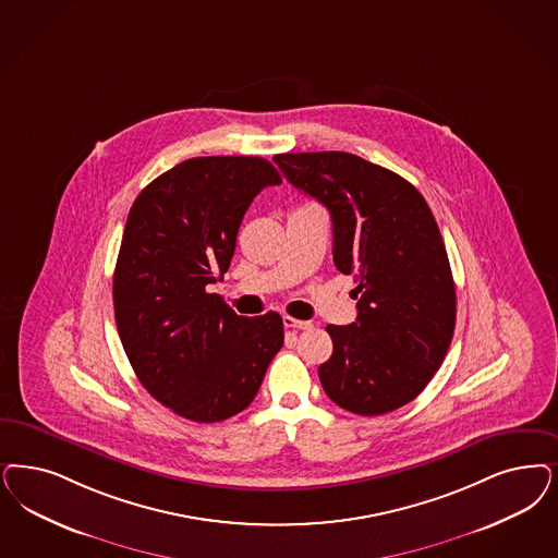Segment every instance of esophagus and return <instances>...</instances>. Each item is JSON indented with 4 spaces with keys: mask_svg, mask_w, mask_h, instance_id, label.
Returning a JSON list of instances; mask_svg holds the SVG:
<instances>
[{
    "mask_svg": "<svg viewBox=\"0 0 558 558\" xmlns=\"http://www.w3.org/2000/svg\"><path fill=\"white\" fill-rule=\"evenodd\" d=\"M284 327H290V329H308L311 327V322H303V319H294V317H290V315H284Z\"/></svg>",
    "mask_w": 558,
    "mask_h": 558,
    "instance_id": "esophagus-1",
    "label": "esophagus"
}]
</instances>
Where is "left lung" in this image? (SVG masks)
<instances>
[{
	"mask_svg": "<svg viewBox=\"0 0 558 558\" xmlns=\"http://www.w3.org/2000/svg\"><path fill=\"white\" fill-rule=\"evenodd\" d=\"M274 162L329 210L333 264L356 278V322L327 326V398L361 416L402 408L435 377L456 329V284L433 211L404 177L356 154H276Z\"/></svg>",
	"mask_w": 558,
	"mask_h": 558,
	"instance_id": "left-lung-1",
	"label": "left lung"
}]
</instances>
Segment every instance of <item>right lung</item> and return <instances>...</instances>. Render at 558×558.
<instances>
[{
	"instance_id": "obj_1",
	"label": "right lung",
	"mask_w": 558,
	"mask_h": 558,
	"mask_svg": "<svg viewBox=\"0 0 558 558\" xmlns=\"http://www.w3.org/2000/svg\"><path fill=\"white\" fill-rule=\"evenodd\" d=\"M280 181L259 156L190 158L146 185L128 216L117 331L140 384L193 423L245 410L284 344L278 313L241 317L206 290L231 266L253 197Z\"/></svg>"
}]
</instances>
